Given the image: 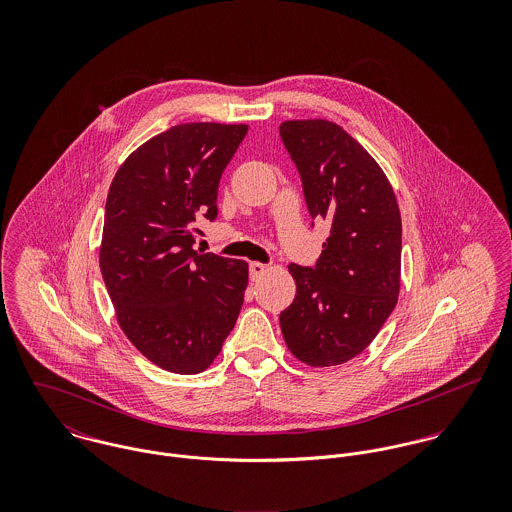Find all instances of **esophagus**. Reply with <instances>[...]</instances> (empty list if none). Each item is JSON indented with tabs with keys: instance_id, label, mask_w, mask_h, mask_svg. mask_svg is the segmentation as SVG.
<instances>
[{
	"instance_id": "obj_1",
	"label": "esophagus",
	"mask_w": 512,
	"mask_h": 512,
	"mask_svg": "<svg viewBox=\"0 0 512 512\" xmlns=\"http://www.w3.org/2000/svg\"><path fill=\"white\" fill-rule=\"evenodd\" d=\"M266 268H268V266L262 264V262H250V280H252V282L260 280V276H264Z\"/></svg>"
}]
</instances>
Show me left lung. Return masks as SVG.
Masks as SVG:
<instances>
[{
	"instance_id": "1",
	"label": "left lung",
	"mask_w": 512,
	"mask_h": 512,
	"mask_svg": "<svg viewBox=\"0 0 512 512\" xmlns=\"http://www.w3.org/2000/svg\"><path fill=\"white\" fill-rule=\"evenodd\" d=\"M311 219L331 232L315 266L290 264L292 305L280 327L293 357L343 365L372 343L400 292L402 220L384 171L365 147L329 120L280 126Z\"/></svg>"
}]
</instances>
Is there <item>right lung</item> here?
I'll use <instances>...</instances> for the list:
<instances>
[{"instance_id":"right-lung-1","label":"right lung","mask_w":512,"mask_h":512,"mask_svg":"<svg viewBox=\"0 0 512 512\" xmlns=\"http://www.w3.org/2000/svg\"><path fill=\"white\" fill-rule=\"evenodd\" d=\"M246 124H179L138 147L106 199L100 272L118 323L153 365L197 374L230 335L248 264L197 252L199 222L217 219L224 167Z\"/></svg>"}]
</instances>
